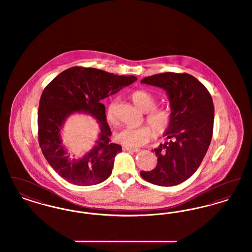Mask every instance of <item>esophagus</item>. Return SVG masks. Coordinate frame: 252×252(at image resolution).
Instances as JSON below:
<instances>
[{
  "label": "esophagus",
  "instance_id": "1",
  "mask_svg": "<svg viewBox=\"0 0 252 252\" xmlns=\"http://www.w3.org/2000/svg\"><path fill=\"white\" fill-rule=\"evenodd\" d=\"M125 149L127 150V151H130V152H135V153L141 151L140 148H135V147H131V146H125Z\"/></svg>",
  "mask_w": 252,
  "mask_h": 252
}]
</instances>
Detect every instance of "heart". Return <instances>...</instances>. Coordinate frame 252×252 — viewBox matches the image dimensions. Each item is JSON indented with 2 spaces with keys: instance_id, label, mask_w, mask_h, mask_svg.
Masks as SVG:
<instances>
[{
  "instance_id": "heart-1",
  "label": "heart",
  "mask_w": 252,
  "mask_h": 252,
  "mask_svg": "<svg viewBox=\"0 0 252 252\" xmlns=\"http://www.w3.org/2000/svg\"><path fill=\"white\" fill-rule=\"evenodd\" d=\"M133 103L142 111L147 112L146 122L152 126H143L140 127L126 126L115 133V140L126 146H141L147 144L154 137L165 134L173 120L172 111L166 107H156L157 98L146 91H136L131 94ZM107 119L112 125L117 123L115 116V104H109L107 110Z\"/></svg>"
}]
</instances>
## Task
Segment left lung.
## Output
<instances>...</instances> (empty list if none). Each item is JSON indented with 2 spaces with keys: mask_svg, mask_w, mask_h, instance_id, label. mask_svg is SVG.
<instances>
[{
  "mask_svg": "<svg viewBox=\"0 0 252 252\" xmlns=\"http://www.w3.org/2000/svg\"><path fill=\"white\" fill-rule=\"evenodd\" d=\"M142 83L166 91L173 115L164 136L169 142L155 151L158 163L152 171H141L144 180L158 186H175L197 170L211 144L215 107L201 82L189 73L163 72L147 76Z\"/></svg>",
  "mask_w": 252,
  "mask_h": 252,
  "instance_id": "obj_1",
  "label": "left lung"
}]
</instances>
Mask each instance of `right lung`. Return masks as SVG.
I'll use <instances>...</instances> for the list:
<instances>
[{
    "label": "right lung",
    "mask_w": 252,
    "mask_h": 252,
    "mask_svg": "<svg viewBox=\"0 0 252 252\" xmlns=\"http://www.w3.org/2000/svg\"><path fill=\"white\" fill-rule=\"evenodd\" d=\"M94 68L72 67L55 77L42 92L37 111L38 144L49 164L68 182L91 186L107 180L122 146L110 141L102 100L136 81ZM73 112L91 114L100 126L96 146L81 159H71L61 144L60 130Z\"/></svg>",
    "instance_id": "right-lung-1"
}]
</instances>
